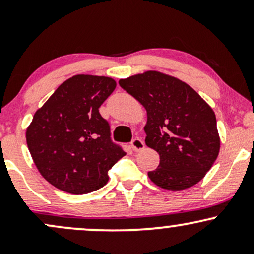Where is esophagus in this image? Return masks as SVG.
<instances>
[{
  "label": "esophagus",
  "instance_id": "obj_1",
  "mask_svg": "<svg viewBox=\"0 0 254 254\" xmlns=\"http://www.w3.org/2000/svg\"><path fill=\"white\" fill-rule=\"evenodd\" d=\"M131 147L135 151H141L142 149H144V142L141 138H135L131 142Z\"/></svg>",
  "mask_w": 254,
  "mask_h": 254
}]
</instances>
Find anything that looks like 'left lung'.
Returning a JSON list of instances; mask_svg holds the SVG:
<instances>
[{"label": "left lung", "mask_w": 254, "mask_h": 254, "mask_svg": "<svg viewBox=\"0 0 254 254\" xmlns=\"http://www.w3.org/2000/svg\"><path fill=\"white\" fill-rule=\"evenodd\" d=\"M147 111L145 144L160 164L148 172L155 185L179 191L196 185L220 151L216 117L200 95L179 78L149 70L119 80Z\"/></svg>", "instance_id": "1"}]
</instances>
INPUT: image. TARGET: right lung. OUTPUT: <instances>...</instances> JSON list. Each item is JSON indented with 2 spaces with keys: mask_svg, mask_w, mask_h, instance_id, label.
Listing matches in <instances>:
<instances>
[{
  "mask_svg": "<svg viewBox=\"0 0 254 254\" xmlns=\"http://www.w3.org/2000/svg\"><path fill=\"white\" fill-rule=\"evenodd\" d=\"M116 86L111 77L75 75L34 113L26 130L27 147L38 171L55 188L72 194L98 190L125 155L111 141L109 122L99 113Z\"/></svg>",
  "mask_w": 254,
  "mask_h": 254,
  "instance_id": "right-lung-1",
  "label": "right lung"
}]
</instances>
